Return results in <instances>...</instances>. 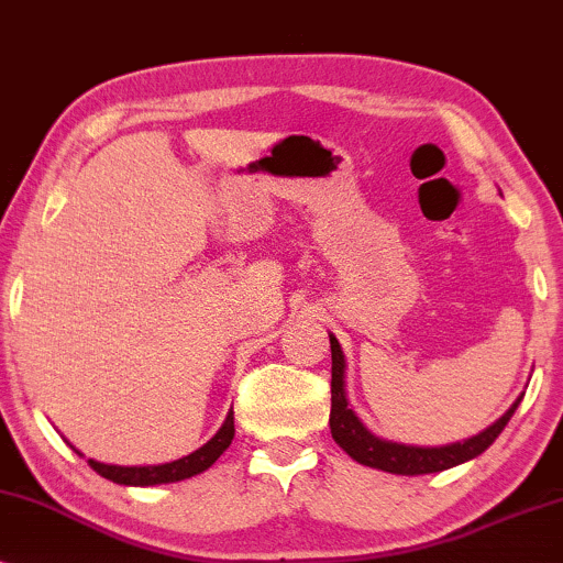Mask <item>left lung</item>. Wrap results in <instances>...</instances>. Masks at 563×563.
<instances>
[{
	"label": "left lung",
	"mask_w": 563,
	"mask_h": 563,
	"mask_svg": "<svg viewBox=\"0 0 563 563\" xmlns=\"http://www.w3.org/2000/svg\"><path fill=\"white\" fill-rule=\"evenodd\" d=\"M329 344H332V411H329V427H332L334 443L350 455L352 461L363 463V466L388 471V474L401 476H419V474H438V471L461 466L476 455H482L499 432L505 430L509 417L515 415L517 404L522 396H517L512 407L501 415L497 422H492L486 430H482L474 438L459 440V443L448 445H404L394 443V440H384L373 434L368 427L360 422V417L347 407V391H344V363L342 347L334 334H329Z\"/></svg>",
	"instance_id": "8db88e82"
}]
</instances>
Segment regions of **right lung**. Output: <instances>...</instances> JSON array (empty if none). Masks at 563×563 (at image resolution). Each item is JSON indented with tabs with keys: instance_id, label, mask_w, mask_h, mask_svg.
<instances>
[{
	"instance_id": "1",
	"label": "right lung",
	"mask_w": 563,
	"mask_h": 563,
	"mask_svg": "<svg viewBox=\"0 0 563 563\" xmlns=\"http://www.w3.org/2000/svg\"><path fill=\"white\" fill-rule=\"evenodd\" d=\"M231 440H234V409H229V415H227V419H223V424L219 427V432H216L206 445H200L198 451H192L190 455H183V459H177V461L156 463V466H115V463H100L95 459H89L87 463L102 478H110V482L123 484V486L175 484V482H183V478L198 476V474H203V471L211 468L213 463L221 459V453L231 445ZM74 451H77V448H74Z\"/></svg>"
}]
</instances>
